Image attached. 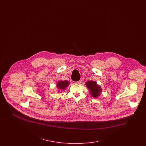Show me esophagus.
Returning a JSON list of instances; mask_svg holds the SVG:
<instances>
[{"label": "esophagus", "instance_id": "34e87169", "mask_svg": "<svg viewBox=\"0 0 146 146\" xmlns=\"http://www.w3.org/2000/svg\"><path fill=\"white\" fill-rule=\"evenodd\" d=\"M74 83L78 84H79L81 83V82L79 80V81H78V82H76Z\"/></svg>", "mask_w": 146, "mask_h": 146}]
</instances>
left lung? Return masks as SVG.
Listing matches in <instances>:
<instances>
[{"label":"left lung","instance_id":"8db88e82","mask_svg":"<svg viewBox=\"0 0 146 146\" xmlns=\"http://www.w3.org/2000/svg\"><path fill=\"white\" fill-rule=\"evenodd\" d=\"M86 85L90 90V92L94 97H97L100 95L102 90L100 86L98 85L95 81H88L86 83Z\"/></svg>","mask_w":146,"mask_h":146}]
</instances>
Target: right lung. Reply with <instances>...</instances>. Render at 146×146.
Instances as JSON below:
<instances>
[{
	"instance_id": "add662e5",
	"label": "right lung",
	"mask_w": 146,
	"mask_h": 146,
	"mask_svg": "<svg viewBox=\"0 0 146 146\" xmlns=\"http://www.w3.org/2000/svg\"><path fill=\"white\" fill-rule=\"evenodd\" d=\"M69 84H70V82L67 80L60 81L57 84V86L59 90H64V89L68 86Z\"/></svg>"
}]
</instances>
